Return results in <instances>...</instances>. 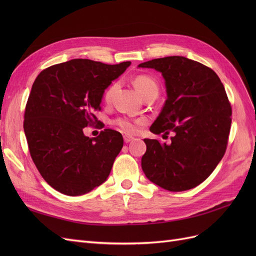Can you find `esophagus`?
Segmentation results:
<instances>
[{
  "instance_id": "esophagus-1",
  "label": "esophagus",
  "mask_w": 256,
  "mask_h": 256,
  "mask_svg": "<svg viewBox=\"0 0 256 256\" xmlns=\"http://www.w3.org/2000/svg\"><path fill=\"white\" fill-rule=\"evenodd\" d=\"M134 138L132 136H124V141H125V143H129L130 141H132Z\"/></svg>"
}]
</instances>
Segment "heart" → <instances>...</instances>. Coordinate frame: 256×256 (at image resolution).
I'll return each instance as SVG.
<instances>
[{
    "mask_svg": "<svg viewBox=\"0 0 256 256\" xmlns=\"http://www.w3.org/2000/svg\"><path fill=\"white\" fill-rule=\"evenodd\" d=\"M134 85L138 94L142 96V98L148 95L157 96L158 94V90H159L158 83L148 74H138L134 79ZM115 88H116L115 84L111 85V86L106 88L104 96L106 102H109L111 99ZM146 122L147 120L145 118L130 120L126 118H118L113 120V125L118 129H120L124 134H134L138 132L140 126L144 125V124H146Z\"/></svg>",
    "mask_w": 256,
    "mask_h": 256,
    "instance_id": "heart-1",
    "label": "heart"
}]
</instances>
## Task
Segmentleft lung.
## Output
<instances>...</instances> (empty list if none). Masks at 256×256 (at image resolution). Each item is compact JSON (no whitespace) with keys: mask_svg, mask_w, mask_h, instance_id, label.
Returning <instances> with one entry per match:
<instances>
[{"mask_svg":"<svg viewBox=\"0 0 256 256\" xmlns=\"http://www.w3.org/2000/svg\"><path fill=\"white\" fill-rule=\"evenodd\" d=\"M166 80L168 99L150 127L154 134H173L171 144L144 138L142 168L150 182L168 191L196 187L226 154L232 106L223 84L212 68L184 56L145 62Z\"/></svg>","mask_w":256,"mask_h":256,"instance_id":"8db88e82","label":"left lung"}]
</instances>
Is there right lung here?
I'll use <instances>...</instances> for the list:
<instances>
[{"instance_id":"add662e5","label":"right lung","mask_w":256,"mask_h":256,"mask_svg":"<svg viewBox=\"0 0 256 256\" xmlns=\"http://www.w3.org/2000/svg\"><path fill=\"white\" fill-rule=\"evenodd\" d=\"M76 58L52 65L37 76L24 111L23 128L30 154L52 188L76 196L106 182L124 140L104 129L96 138L84 127L98 125L104 90L130 65Z\"/></svg>"}]
</instances>
